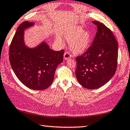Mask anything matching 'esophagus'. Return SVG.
Here are the masks:
<instances>
[{
  "instance_id": "1",
  "label": "esophagus",
  "mask_w": 130,
  "mask_h": 130,
  "mask_svg": "<svg viewBox=\"0 0 130 130\" xmlns=\"http://www.w3.org/2000/svg\"><path fill=\"white\" fill-rule=\"evenodd\" d=\"M72 55H70V54L68 52H65V53H64V55H63V57H64V59L65 60H68V59H69L70 57H71Z\"/></svg>"
}]
</instances>
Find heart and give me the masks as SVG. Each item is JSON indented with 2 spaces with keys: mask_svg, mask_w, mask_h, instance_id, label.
I'll use <instances>...</instances> for the list:
<instances>
[{
  "mask_svg": "<svg viewBox=\"0 0 130 130\" xmlns=\"http://www.w3.org/2000/svg\"><path fill=\"white\" fill-rule=\"evenodd\" d=\"M66 41L70 42V48L75 54L84 53L90 45L91 40V35L88 31H84V29L79 26H73L64 34ZM61 42V40L58 39Z\"/></svg>",
  "mask_w": 130,
  "mask_h": 130,
  "instance_id": "obj_1",
  "label": "heart"
}]
</instances>
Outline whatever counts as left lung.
I'll return each mask as SVG.
<instances>
[{
    "label": "left lung",
    "instance_id": "left-lung-1",
    "mask_svg": "<svg viewBox=\"0 0 130 130\" xmlns=\"http://www.w3.org/2000/svg\"><path fill=\"white\" fill-rule=\"evenodd\" d=\"M97 32L85 52L76 57L75 75L80 85L89 89L104 85L114 76L117 68L118 42L109 28L93 21Z\"/></svg>",
    "mask_w": 130,
    "mask_h": 130
}]
</instances>
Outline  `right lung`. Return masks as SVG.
Listing matches in <instances>:
<instances>
[{"mask_svg":"<svg viewBox=\"0 0 130 130\" xmlns=\"http://www.w3.org/2000/svg\"><path fill=\"white\" fill-rule=\"evenodd\" d=\"M34 23L26 21L19 26L9 46V62L16 77L27 88L46 89L52 84L57 66L63 61L64 50L55 51L42 42L29 48L24 42V29Z\"/></svg>","mask_w":130,"mask_h":130,"instance_id":"add662e5","label":"right lung"}]
</instances>
